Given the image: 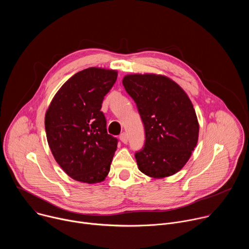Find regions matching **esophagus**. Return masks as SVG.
<instances>
[{
	"label": "esophagus",
	"mask_w": 249,
	"mask_h": 249,
	"mask_svg": "<svg viewBox=\"0 0 249 249\" xmlns=\"http://www.w3.org/2000/svg\"><path fill=\"white\" fill-rule=\"evenodd\" d=\"M120 140L123 142L124 144H127L128 143V135H127V133H125V132H123L121 135H120Z\"/></svg>",
	"instance_id": "esophagus-1"
}]
</instances>
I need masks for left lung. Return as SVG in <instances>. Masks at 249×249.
<instances>
[{"label":"left lung","instance_id":"obj_1","mask_svg":"<svg viewBox=\"0 0 249 249\" xmlns=\"http://www.w3.org/2000/svg\"><path fill=\"white\" fill-rule=\"evenodd\" d=\"M123 86L137 104L145 127V145L136 152L139 169L155 178L179 171L197 145L199 124L185 91L165 76L135 74Z\"/></svg>","mask_w":249,"mask_h":249}]
</instances>
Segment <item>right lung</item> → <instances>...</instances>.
<instances>
[{"mask_svg":"<svg viewBox=\"0 0 249 249\" xmlns=\"http://www.w3.org/2000/svg\"><path fill=\"white\" fill-rule=\"evenodd\" d=\"M117 79L114 70L88 68L70 78L53 97L45 114L52 155L73 179H105L118 140L107 134L101 104Z\"/></svg>","mask_w":249,"mask_h":249,"instance_id":"right-lung-1","label":"right lung"}]
</instances>
